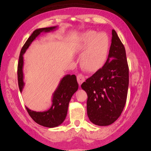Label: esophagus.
<instances>
[{
    "mask_svg": "<svg viewBox=\"0 0 151 151\" xmlns=\"http://www.w3.org/2000/svg\"><path fill=\"white\" fill-rule=\"evenodd\" d=\"M77 81L79 85H81L84 81H85V76L83 73H79L77 75Z\"/></svg>",
    "mask_w": 151,
    "mask_h": 151,
    "instance_id": "esophagus-1",
    "label": "esophagus"
}]
</instances>
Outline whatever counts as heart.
Returning a JSON list of instances; mask_svg holds the SVG:
<instances>
[{
  "instance_id": "heart-1",
  "label": "heart",
  "mask_w": 151,
  "mask_h": 151,
  "mask_svg": "<svg viewBox=\"0 0 151 151\" xmlns=\"http://www.w3.org/2000/svg\"><path fill=\"white\" fill-rule=\"evenodd\" d=\"M109 48V37L105 33L88 31L83 36L81 48L85 50L82 64L86 69L98 70L105 63Z\"/></svg>"
}]
</instances>
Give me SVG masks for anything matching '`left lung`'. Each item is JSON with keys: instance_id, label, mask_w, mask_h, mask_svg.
Wrapping results in <instances>:
<instances>
[{"instance_id": "1", "label": "left lung", "mask_w": 151, "mask_h": 151, "mask_svg": "<svg viewBox=\"0 0 151 151\" xmlns=\"http://www.w3.org/2000/svg\"><path fill=\"white\" fill-rule=\"evenodd\" d=\"M103 66L81 85L86 91L87 114L99 126L111 124L121 116L127 101L129 75L125 48L114 30Z\"/></svg>"}]
</instances>
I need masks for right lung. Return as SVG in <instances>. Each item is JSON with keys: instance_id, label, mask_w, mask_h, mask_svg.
Here are the masks:
<instances>
[{"instance_id": "right-lung-1", "label": "right lung", "mask_w": 151, "mask_h": 151, "mask_svg": "<svg viewBox=\"0 0 151 151\" xmlns=\"http://www.w3.org/2000/svg\"><path fill=\"white\" fill-rule=\"evenodd\" d=\"M55 28L56 27H52L35 30L22 47L20 50L17 67L18 83L20 92H22L24 86L22 73L23 54L29 48L30 43L36 39L38 35L40 34V32H48L55 29ZM78 84L75 75L65 76L61 80L59 86L53 94L52 104L51 108L45 112H36L26 107L28 113L35 122L43 127L52 128L58 126L65 121L71 97L78 90Z\"/></svg>"}]
</instances>
